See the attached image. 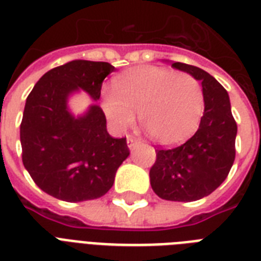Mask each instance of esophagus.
Listing matches in <instances>:
<instances>
[{"instance_id":"esophagus-1","label":"esophagus","mask_w":261,"mask_h":261,"mask_svg":"<svg viewBox=\"0 0 261 261\" xmlns=\"http://www.w3.org/2000/svg\"><path fill=\"white\" fill-rule=\"evenodd\" d=\"M126 143H128V147L129 149H135V148L140 144V141L136 140V139H133V137H128V140H126Z\"/></svg>"}]
</instances>
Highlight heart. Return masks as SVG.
<instances>
[{
  "mask_svg": "<svg viewBox=\"0 0 261 261\" xmlns=\"http://www.w3.org/2000/svg\"><path fill=\"white\" fill-rule=\"evenodd\" d=\"M205 95L193 75L164 67L132 68L121 74L113 90L102 93V109L114 129L124 130L139 120L158 143L172 145L195 132Z\"/></svg>",
  "mask_w": 261,
  "mask_h": 261,
  "instance_id": "obj_1",
  "label": "heart"
}]
</instances>
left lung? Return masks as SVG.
Segmentation results:
<instances>
[{
  "label": "left lung",
  "instance_id": "obj_1",
  "mask_svg": "<svg viewBox=\"0 0 261 261\" xmlns=\"http://www.w3.org/2000/svg\"><path fill=\"white\" fill-rule=\"evenodd\" d=\"M172 67L201 81L205 110L191 139L171 149H156L149 170L152 190L166 201H198L212 194L228 176L236 156L237 124L228 91L202 68L175 62Z\"/></svg>",
  "mask_w": 261,
  "mask_h": 261
}]
</instances>
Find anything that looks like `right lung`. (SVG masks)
Listing matches in <instances>:
<instances>
[{"label":"right lung","instance_id":"obj_1","mask_svg":"<svg viewBox=\"0 0 261 261\" xmlns=\"http://www.w3.org/2000/svg\"><path fill=\"white\" fill-rule=\"evenodd\" d=\"M113 71L106 62L72 60L45 72L27 98L20 125L22 163L52 197L82 202L105 195L129 156L126 137L110 136L97 103L78 117L67 105L79 90L98 101L103 79Z\"/></svg>","mask_w":261,"mask_h":261}]
</instances>
